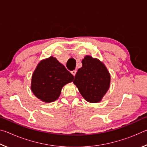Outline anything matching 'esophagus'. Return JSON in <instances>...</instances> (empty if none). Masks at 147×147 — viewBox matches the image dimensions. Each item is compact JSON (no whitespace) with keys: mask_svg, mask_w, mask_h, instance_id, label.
Masks as SVG:
<instances>
[{"mask_svg":"<svg viewBox=\"0 0 147 147\" xmlns=\"http://www.w3.org/2000/svg\"><path fill=\"white\" fill-rule=\"evenodd\" d=\"M71 73H72V74H73V75L74 76H75L76 73V71H75V70L72 71H71Z\"/></svg>","mask_w":147,"mask_h":147,"instance_id":"esophagus-1","label":"esophagus"}]
</instances>
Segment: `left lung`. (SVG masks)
I'll list each match as a JSON object with an SVG mask.
<instances>
[{
  "label": "left lung",
  "mask_w": 147,
  "mask_h": 147,
  "mask_svg": "<svg viewBox=\"0 0 147 147\" xmlns=\"http://www.w3.org/2000/svg\"><path fill=\"white\" fill-rule=\"evenodd\" d=\"M82 63L73 83L86 101L99 102L110 86V74L103 62L91 56L84 57Z\"/></svg>",
  "instance_id": "left-lung-1"
}]
</instances>
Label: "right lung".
<instances>
[{"instance_id":"right-lung-1","label":"right lung","mask_w":147,"mask_h":147,"mask_svg":"<svg viewBox=\"0 0 147 147\" xmlns=\"http://www.w3.org/2000/svg\"><path fill=\"white\" fill-rule=\"evenodd\" d=\"M74 76L53 56L41 60L32 76L31 90L39 100L53 102L59 98L62 88L73 81Z\"/></svg>"}]
</instances>
